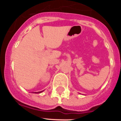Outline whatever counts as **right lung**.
Returning a JSON list of instances; mask_svg holds the SVG:
<instances>
[{
    "instance_id": "right-lung-1",
    "label": "right lung",
    "mask_w": 121,
    "mask_h": 121,
    "mask_svg": "<svg viewBox=\"0 0 121 121\" xmlns=\"http://www.w3.org/2000/svg\"><path fill=\"white\" fill-rule=\"evenodd\" d=\"M42 91H39V92H35V93H41V92H42Z\"/></svg>"
}]
</instances>
